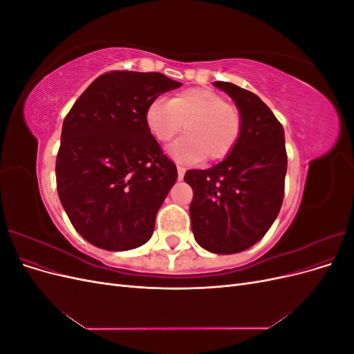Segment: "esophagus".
<instances>
[{
    "instance_id": "esophagus-1",
    "label": "esophagus",
    "mask_w": 354,
    "mask_h": 354,
    "mask_svg": "<svg viewBox=\"0 0 354 354\" xmlns=\"http://www.w3.org/2000/svg\"><path fill=\"white\" fill-rule=\"evenodd\" d=\"M185 173H186V168L185 167H181V165H177V178H178V181H181L183 180V177H185Z\"/></svg>"
}]
</instances>
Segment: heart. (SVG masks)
Returning a JSON list of instances; mask_svg holds the SVG:
<instances>
[{
  "label": "heart",
  "mask_w": 354,
  "mask_h": 354,
  "mask_svg": "<svg viewBox=\"0 0 354 354\" xmlns=\"http://www.w3.org/2000/svg\"><path fill=\"white\" fill-rule=\"evenodd\" d=\"M146 125L159 142H169L185 125L186 136L168 147L180 162L220 160L236 146L242 120L239 111L217 91L187 88L168 100L158 97L146 109Z\"/></svg>",
  "instance_id": "obj_1"
}]
</instances>
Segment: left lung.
<instances>
[{
    "mask_svg": "<svg viewBox=\"0 0 354 354\" xmlns=\"http://www.w3.org/2000/svg\"><path fill=\"white\" fill-rule=\"evenodd\" d=\"M212 84L236 104L242 130L220 164L186 173L194 189L192 230L203 250L236 254L259 242L281 211L288 167L285 133L259 95L232 82Z\"/></svg>",
    "mask_w": 354,
    "mask_h": 354,
    "instance_id": "obj_1",
    "label": "left lung"
}]
</instances>
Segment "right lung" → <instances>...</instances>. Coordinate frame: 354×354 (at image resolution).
Instances as JSON below:
<instances>
[{"mask_svg": "<svg viewBox=\"0 0 354 354\" xmlns=\"http://www.w3.org/2000/svg\"><path fill=\"white\" fill-rule=\"evenodd\" d=\"M181 82L159 72L116 71L94 80L63 121L57 192L81 236L108 251L151 239L158 209L177 180L146 125V109Z\"/></svg>", "mask_w": 354, "mask_h": 354, "instance_id": "1", "label": "right lung"}]
</instances>
